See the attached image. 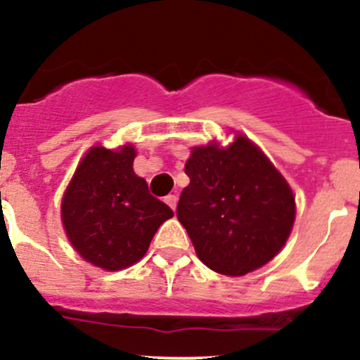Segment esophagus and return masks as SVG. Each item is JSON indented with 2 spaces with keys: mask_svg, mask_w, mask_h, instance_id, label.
<instances>
[{
  "mask_svg": "<svg viewBox=\"0 0 360 360\" xmlns=\"http://www.w3.org/2000/svg\"><path fill=\"white\" fill-rule=\"evenodd\" d=\"M165 203H167L169 207L172 208V210H176V207H177V196H176V195L165 196Z\"/></svg>",
  "mask_w": 360,
  "mask_h": 360,
  "instance_id": "34e87169",
  "label": "esophagus"
}]
</instances>
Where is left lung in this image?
Returning a JSON list of instances; mask_svg holds the SVG:
<instances>
[{
  "label": "left lung",
  "mask_w": 360,
  "mask_h": 360,
  "mask_svg": "<svg viewBox=\"0 0 360 360\" xmlns=\"http://www.w3.org/2000/svg\"><path fill=\"white\" fill-rule=\"evenodd\" d=\"M177 203L198 258L217 274L239 276L266 264L289 239L295 200L283 176L248 136L229 147H195Z\"/></svg>",
  "instance_id": "1"
}]
</instances>
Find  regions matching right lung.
Listing matches in <instances>:
<instances>
[{"label": "right lung", "instance_id": "1", "mask_svg": "<svg viewBox=\"0 0 360 360\" xmlns=\"http://www.w3.org/2000/svg\"><path fill=\"white\" fill-rule=\"evenodd\" d=\"M135 157L133 145L92 147L63 195L61 220L71 246L108 271L140 262L157 229L174 217L133 171Z\"/></svg>", "mask_w": 360, "mask_h": 360}]
</instances>
